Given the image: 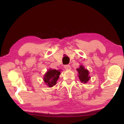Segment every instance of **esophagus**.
Instances as JSON below:
<instances>
[{
    "label": "esophagus",
    "instance_id": "1",
    "mask_svg": "<svg viewBox=\"0 0 124 124\" xmlns=\"http://www.w3.org/2000/svg\"><path fill=\"white\" fill-rule=\"evenodd\" d=\"M64 68H65V70H70L71 67L70 66V65L66 64V65H64Z\"/></svg>",
    "mask_w": 124,
    "mask_h": 124
}]
</instances>
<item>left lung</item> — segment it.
<instances>
[{
	"instance_id": "obj_1",
	"label": "left lung",
	"mask_w": 124,
	"mask_h": 124,
	"mask_svg": "<svg viewBox=\"0 0 124 124\" xmlns=\"http://www.w3.org/2000/svg\"><path fill=\"white\" fill-rule=\"evenodd\" d=\"M77 70L79 73V78L81 82L86 83L90 79L89 76V71L84 68L83 66H81L79 68L77 69Z\"/></svg>"
}]
</instances>
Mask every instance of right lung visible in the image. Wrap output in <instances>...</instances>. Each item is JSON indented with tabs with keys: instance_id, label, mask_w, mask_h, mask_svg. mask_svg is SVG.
<instances>
[{
	"instance_id": "obj_1",
	"label": "right lung",
	"mask_w": 124,
	"mask_h": 124,
	"mask_svg": "<svg viewBox=\"0 0 124 124\" xmlns=\"http://www.w3.org/2000/svg\"><path fill=\"white\" fill-rule=\"evenodd\" d=\"M61 72L59 70H50L44 77L45 83L49 87H52L56 84V81L59 78Z\"/></svg>"
}]
</instances>
